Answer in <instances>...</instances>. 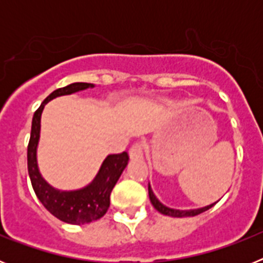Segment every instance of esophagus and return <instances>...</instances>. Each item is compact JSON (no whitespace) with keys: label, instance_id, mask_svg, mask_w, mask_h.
Instances as JSON below:
<instances>
[{"label":"esophagus","instance_id":"esophagus-1","mask_svg":"<svg viewBox=\"0 0 263 263\" xmlns=\"http://www.w3.org/2000/svg\"><path fill=\"white\" fill-rule=\"evenodd\" d=\"M129 157L130 159L133 160H138V159H142L143 158V148L141 143H136L130 147L129 150Z\"/></svg>","mask_w":263,"mask_h":263}]
</instances>
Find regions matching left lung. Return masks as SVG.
<instances>
[{
    "label": "left lung",
    "instance_id": "left-lung-1",
    "mask_svg": "<svg viewBox=\"0 0 263 263\" xmlns=\"http://www.w3.org/2000/svg\"><path fill=\"white\" fill-rule=\"evenodd\" d=\"M148 197H150V201H152V204L154 205V208L158 212H160L162 215L170 216V217H192V216L200 215V213L205 212V211L212 208V206L217 203V201H216V203L210 204V205L201 206V208H195V210H174V208L166 206L164 204H162L158 200V197L155 196L154 192H153L150 183H148Z\"/></svg>",
    "mask_w": 263,
    "mask_h": 263
}]
</instances>
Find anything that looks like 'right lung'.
<instances>
[{"label":"right lung","mask_w":263,"mask_h":263,"mask_svg":"<svg viewBox=\"0 0 263 263\" xmlns=\"http://www.w3.org/2000/svg\"><path fill=\"white\" fill-rule=\"evenodd\" d=\"M93 87L95 85L90 83H72L67 87L53 90L50 96L46 97L32 117L31 134L27 146V168H29L30 180L36 197L46 210L51 215L59 218L60 221L67 224L83 225L103 217L110 205L111 190L129 162V155L126 152L108 155L101 163V167L93 180L85 187L72 191H62L52 187L50 183L46 182L39 171L36 150L41 138L42 111L45 109V105L48 101L59 96L76 93Z\"/></svg>","instance_id":"1"}]
</instances>
